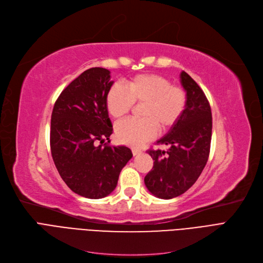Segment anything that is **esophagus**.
Here are the masks:
<instances>
[{
    "instance_id": "esophagus-1",
    "label": "esophagus",
    "mask_w": 263,
    "mask_h": 263,
    "mask_svg": "<svg viewBox=\"0 0 263 263\" xmlns=\"http://www.w3.org/2000/svg\"><path fill=\"white\" fill-rule=\"evenodd\" d=\"M132 151H133V155L134 156H137V155H140V153L142 152V150L140 148H132Z\"/></svg>"
}]
</instances>
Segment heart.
I'll return each instance as SVG.
<instances>
[{"label": "heart", "instance_id": "b5f03b06", "mask_svg": "<svg viewBox=\"0 0 263 263\" xmlns=\"http://www.w3.org/2000/svg\"><path fill=\"white\" fill-rule=\"evenodd\" d=\"M133 104H142L140 120H126L116 125L115 134L121 142L140 146L157 135L158 127L166 132L179 121L186 105V91L157 74H140L129 78L125 88L113 84L105 96L106 110L113 119L127 114Z\"/></svg>", "mask_w": 263, "mask_h": 263}]
</instances>
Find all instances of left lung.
I'll use <instances>...</instances> for the list:
<instances>
[{
  "instance_id": "8db88e82",
  "label": "left lung",
  "mask_w": 263,
  "mask_h": 263,
  "mask_svg": "<svg viewBox=\"0 0 263 263\" xmlns=\"http://www.w3.org/2000/svg\"><path fill=\"white\" fill-rule=\"evenodd\" d=\"M180 84L187 95V105L179 121L158 140L170 146L167 151L148 150L153 167L144 177L149 192L161 199L183 195L203 171L210 153L212 114L209 101L196 81L185 71Z\"/></svg>"
}]
</instances>
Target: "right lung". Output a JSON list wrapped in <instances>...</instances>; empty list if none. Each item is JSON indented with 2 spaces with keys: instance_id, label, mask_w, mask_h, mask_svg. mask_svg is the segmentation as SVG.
<instances>
[{
  "instance_id": "1",
  "label": "right lung",
  "mask_w": 263,
  "mask_h": 263,
  "mask_svg": "<svg viewBox=\"0 0 263 263\" xmlns=\"http://www.w3.org/2000/svg\"><path fill=\"white\" fill-rule=\"evenodd\" d=\"M110 79L105 68L85 70L61 92L51 116L54 164L70 190L89 199L110 195L133 157L127 147L104 143L113 133L105 105Z\"/></svg>"
}]
</instances>
